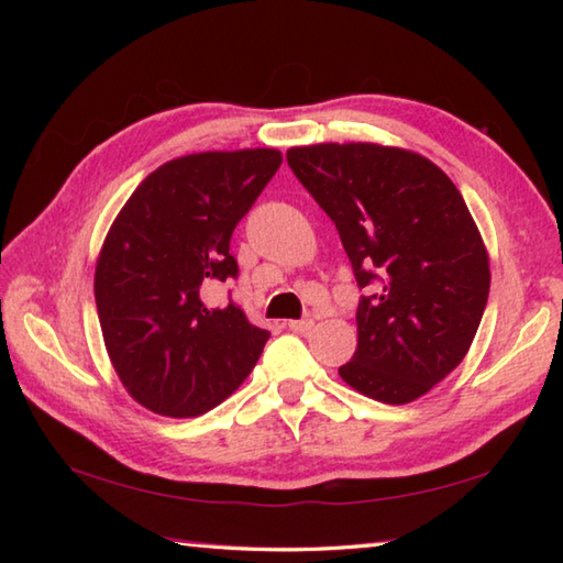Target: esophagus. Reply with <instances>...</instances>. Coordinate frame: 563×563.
I'll list each match as a JSON object with an SVG mask.
<instances>
[{
	"label": "esophagus",
	"instance_id": "1",
	"mask_svg": "<svg viewBox=\"0 0 563 563\" xmlns=\"http://www.w3.org/2000/svg\"><path fill=\"white\" fill-rule=\"evenodd\" d=\"M290 329H292V331H297V333H307V331H312V329H314V319H312V317L295 319V321H290Z\"/></svg>",
	"mask_w": 563,
	"mask_h": 563
}]
</instances>
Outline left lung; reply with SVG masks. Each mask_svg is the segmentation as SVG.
<instances>
[{"mask_svg": "<svg viewBox=\"0 0 563 563\" xmlns=\"http://www.w3.org/2000/svg\"><path fill=\"white\" fill-rule=\"evenodd\" d=\"M288 164L336 224L357 288H369L339 375L382 404L423 397L470 351L492 285L457 186L421 154L373 142L292 147Z\"/></svg>", "mask_w": 563, "mask_h": 563, "instance_id": "8db88e82", "label": "left lung"}]
</instances>
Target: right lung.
Here are the masks:
<instances>
[{
	"label": "right lung",
	"mask_w": 563,
	"mask_h": 563,
	"mask_svg": "<svg viewBox=\"0 0 563 563\" xmlns=\"http://www.w3.org/2000/svg\"><path fill=\"white\" fill-rule=\"evenodd\" d=\"M278 150L200 152L162 164L128 198L93 275L103 343L130 397L200 416L254 369L271 339L232 300L206 292L236 278L230 239L280 169Z\"/></svg>",
	"instance_id": "add662e5"
}]
</instances>
